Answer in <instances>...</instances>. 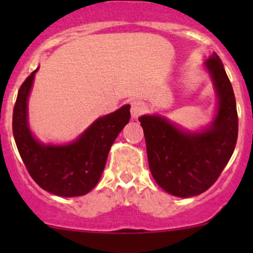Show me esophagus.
<instances>
[{"label": "esophagus", "mask_w": 253, "mask_h": 253, "mask_svg": "<svg viewBox=\"0 0 253 253\" xmlns=\"http://www.w3.org/2000/svg\"><path fill=\"white\" fill-rule=\"evenodd\" d=\"M145 111V105L144 103H142L141 100H134L131 104V115L133 119H138L143 112Z\"/></svg>", "instance_id": "1"}]
</instances>
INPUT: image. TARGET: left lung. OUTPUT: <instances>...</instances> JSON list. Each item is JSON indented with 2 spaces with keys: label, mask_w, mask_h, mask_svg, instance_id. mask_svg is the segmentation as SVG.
Wrapping results in <instances>:
<instances>
[{
  "label": "left lung",
  "mask_w": 253,
  "mask_h": 253,
  "mask_svg": "<svg viewBox=\"0 0 253 253\" xmlns=\"http://www.w3.org/2000/svg\"><path fill=\"white\" fill-rule=\"evenodd\" d=\"M219 98L218 115L201 133H187L160 116L139 117L149 169L155 182L177 197L208 190L233 155L239 119L233 86L215 52L206 61Z\"/></svg>",
  "instance_id": "1"
}]
</instances>
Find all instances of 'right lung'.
Returning a JSON list of instances; mask_svg holds the SVG:
<instances>
[{"label":"right lung","instance_id":"add662e5","mask_svg":"<svg viewBox=\"0 0 253 253\" xmlns=\"http://www.w3.org/2000/svg\"><path fill=\"white\" fill-rule=\"evenodd\" d=\"M37 71L23 82L14 104L12 128L18 152L42 190L61 197L83 196L98 183L112 143L128 124L131 106L98 119L71 144L44 145L35 141L27 121V100Z\"/></svg>","mask_w":253,"mask_h":253}]
</instances>
